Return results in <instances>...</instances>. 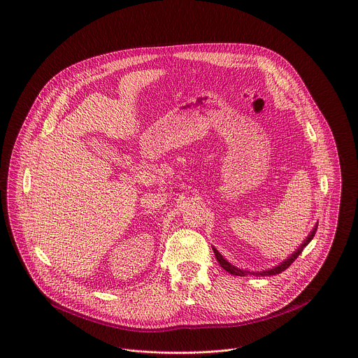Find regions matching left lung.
<instances>
[{
    "label": "left lung",
    "instance_id": "obj_1",
    "mask_svg": "<svg viewBox=\"0 0 358 358\" xmlns=\"http://www.w3.org/2000/svg\"><path fill=\"white\" fill-rule=\"evenodd\" d=\"M316 229H317V224H315V227H313V229L310 231V235L306 238V240L300 244V247L290 255V257H287L285 261H282V262L280 263V264H277V266H274L273 268H268V270H263V271H250V270H243V268H238L236 266H234V264H231V263L228 262L217 250H215V247H213V252H215V258H217V261L218 263L221 264V267L222 268H225L228 273H231V274H234V275H240V277H243V275H247V274H252V275H258V277H261V275H275V274H280L281 271H284L286 270L292 263L294 262V259L301 254V251L306 248V245H308L310 244V240L313 238L315 236V234H316Z\"/></svg>",
    "mask_w": 358,
    "mask_h": 358
}]
</instances>
